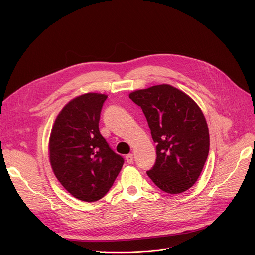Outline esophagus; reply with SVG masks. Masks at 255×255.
<instances>
[{"label": "esophagus", "instance_id": "34e87169", "mask_svg": "<svg viewBox=\"0 0 255 255\" xmlns=\"http://www.w3.org/2000/svg\"><path fill=\"white\" fill-rule=\"evenodd\" d=\"M126 160H127V162H128V164H132V162H134V156H132L131 153H129V154H128V155L126 156Z\"/></svg>", "mask_w": 255, "mask_h": 255}]
</instances>
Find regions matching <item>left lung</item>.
I'll return each mask as SVG.
<instances>
[{
    "instance_id": "obj_1",
    "label": "left lung",
    "mask_w": 255,
    "mask_h": 255,
    "mask_svg": "<svg viewBox=\"0 0 255 255\" xmlns=\"http://www.w3.org/2000/svg\"><path fill=\"white\" fill-rule=\"evenodd\" d=\"M147 119L156 160L147 175L162 191L179 194L198 179L210 150L209 128L198 105L168 84L129 93Z\"/></svg>"
}]
</instances>
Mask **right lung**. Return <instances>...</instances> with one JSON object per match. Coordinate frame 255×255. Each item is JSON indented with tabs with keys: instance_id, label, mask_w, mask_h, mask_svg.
I'll list each match as a JSON object with an SVG mask.
<instances>
[{
	"instance_id": "1",
	"label": "right lung",
	"mask_w": 255,
	"mask_h": 255,
	"mask_svg": "<svg viewBox=\"0 0 255 255\" xmlns=\"http://www.w3.org/2000/svg\"><path fill=\"white\" fill-rule=\"evenodd\" d=\"M108 96L85 93L57 116L50 137V162L57 179L74 197L93 202L112 187L125 163L101 135V111Z\"/></svg>"
}]
</instances>
